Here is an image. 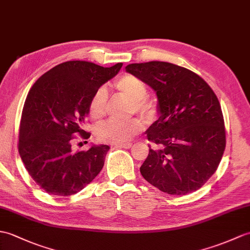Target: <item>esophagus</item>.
Returning <instances> with one entry per match:
<instances>
[{
	"label": "esophagus",
	"mask_w": 250,
	"mask_h": 250,
	"mask_svg": "<svg viewBox=\"0 0 250 250\" xmlns=\"http://www.w3.org/2000/svg\"><path fill=\"white\" fill-rule=\"evenodd\" d=\"M116 148H124V149H130L132 147V144L131 143H127V144H117L115 145Z\"/></svg>",
	"instance_id": "esophagus-1"
}]
</instances>
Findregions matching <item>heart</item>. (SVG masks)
Returning a JSON list of instances; mask_svg holds the SVG:
<instances>
[{
  "label": "heart",
  "mask_w": 250,
  "mask_h": 250,
  "mask_svg": "<svg viewBox=\"0 0 250 250\" xmlns=\"http://www.w3.org/2000/svg\"><path fill=\"white\" fill-rule=\"evenodd\" d=\"M115 87L124 97L132 101L133 111H136L146 119L152 118L155 114L154 104L146 98L147 85L135 75L124 74L115 82ZM107 91L101 87L95 91L89 101V115L98 119L103 117L107 107ZM143 129L142 121L137 118L129 120L109 119L97 126L96 134L102 142L123 144L139 133Z\"/></svg>",
  "instance_id": "heart-1"
}]
</instances>
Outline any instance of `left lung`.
Here are the masks:
<instances>
[{
    "mask_svg": "<svg viewBox=\"0 0 250 250\" xmlns=\"http://www.w3.org/2000/svg\"><path fill=\"white\" fill-rule=\"evenodd\" d=\"M125 71L156 92L159 118L146 134L156 147L141 166L142 176L160 190L187 195L216 171L226 147L222 107L198 74L166 62L130 63Z\"/></svg>",
    "mask_w": 250,
    "mask_h": 250,
    "instance_id": "obj_1",
    "label": "left lung"
}]
</instances>
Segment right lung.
Here are the masks:
<instances>
[{"label":"right lung","instance_id":"obj_1","mask_svg":"<svg viewBox=\"0 0 250 250\" xmlns=\"http://www.w3.org/2000/svg\"><path fill=\"white\" fill-rule=\"evenodd\" d=\"M123 62L104 68L70 61L40 77L28 91L19 130V153L27 172L46 193L70 196L83 189L101 171L107 145L74 151L72 135L80 133L97 89L113 79Z\"/></svg>","mask_w":250,"mask_h":250}]
</instances>
